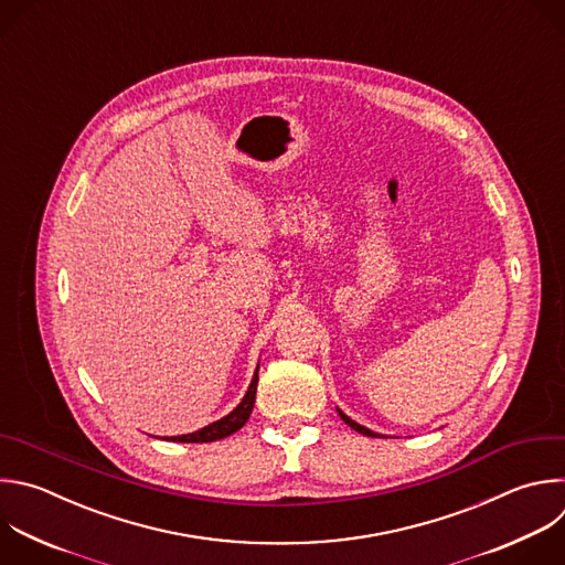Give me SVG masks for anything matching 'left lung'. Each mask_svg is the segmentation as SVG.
Segmentation results:
<instances>
[{
  "mask_svg": "<svg viewBox=\"0 0 565 565\" xmlns=\"http://www.w3.org/2000/svg\"><path fill=\"white\" fill-rule=\"evenodd\" d=\"M339 417H341V419H343V422H345V424H348V426H350V428H352V430H356V433H361V435H365V437H380V435H377V433H372V430H367V428H363V426H359V424H356V422H352V419H350V417H345V415H343V413H341V411H339Z\"/></svg>",
  "mask_w": 565,
  "mask_h": 565,
  "instance_id": "1",
  "label": "left lung"
}]
</instances>
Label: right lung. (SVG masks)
I'll return each instance as SVG.
<instances>
[{
    "label": "right lung",
    "mask_w": 565,
    "mask_h": 565,
    "mask_svg": "<svg viewBox=\"0 0 565 565\" xmlns=\"http://www.w3.org/2000/svg\"><path fill=\"white\" fill-rule=\"evenodd\" d=\"M257 370H259V367H257ZM257 382H259V377H257V372H255L253 384H250L246 397L242 399V404H239L231 415H226L224 419H220V422H215V424H211V426H206V428H202V430H198V433L170 437V441H179V444H209V441H217V439H224V437L237 433V430L248 422V417H250V413H253L255 395H257Z\"/></svg>",
    "instance_id": "obj_1"
}]
</instances>
